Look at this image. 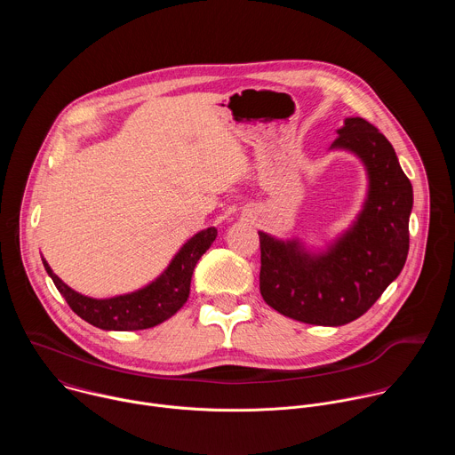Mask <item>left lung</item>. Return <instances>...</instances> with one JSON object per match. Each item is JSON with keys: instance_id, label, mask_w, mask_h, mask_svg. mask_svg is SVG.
<instances>
[{"instance_id": "left-lung-1", "label": "left lung", "mask_w": 455, "mask_h": 455, "mask_svg": "<svg viewBox=\"0 0 455 455\" xmlns=\"http://www.w3.org/2000/svg\"><path fill=\"white\" fill-rule=\"evenodd\" d=\"M331 151H349L363 165L367 194L355 221L326 248L299 237L259 232V288L268 306L313 326H344L362 316L405 267L412 185L391 146L367 120L346 118Z\"/></svg>"}]
</instances>
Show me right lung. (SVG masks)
Wrapping results in <instances>:
<instances>
[{
  "mask_svg": "<svg viewBox=\"0 0 455 455\" xmlns=\"http://www.w3.org/2000/svg\"><path fill=\"white\" fill-rule=\"evenodd\" d=\"M216 235V227L194 234L155 281L132 293L109 299H93L72 290L52 272L46 259H41L59 293L83 320L106 331H137L158 326L187 302L194 267L211 248Z\"/></svg>",
  "mask_w": 455,
  "mask_h": 455,
  "instance_id": "add662e5",
  "label": "right lung"
}]
</instances>
